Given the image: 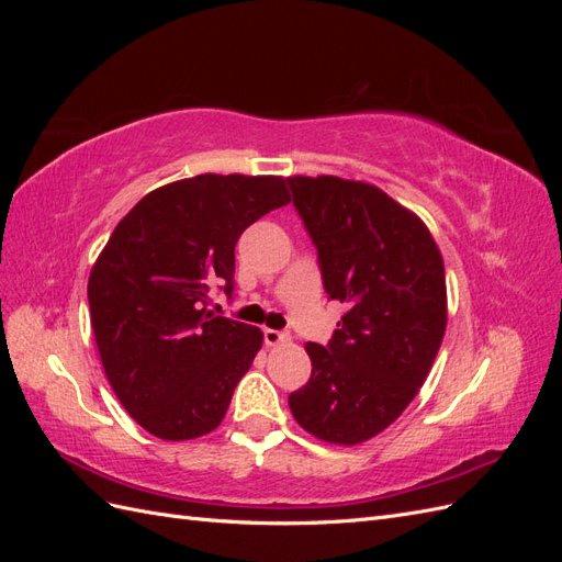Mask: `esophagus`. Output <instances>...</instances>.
<instances>
[{
  "instance_id": "34e87169",
  "label": "esophagus",
  "mask_w": 562,
  "mask_h": 562,
  "mask_svg": "<svg viewBox=\"0 0 562 562\" xmlns=\"http://www.w3.org/2000/svg\"><path fill=\"white\" fill-rule=\"evenodd\" d=\"M285 342H291V333L274 330V328H267L265 330V345L277 347V345H285Z\"/></svg>"
}]
</instances>
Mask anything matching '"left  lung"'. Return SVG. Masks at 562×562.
I'll use <instances>...</instances> for the list:
<instances>
[{
	"mask_svg": "<svg viewBox=\"0 0 562 562\" xmlns=\"http://www.w3.org/2000/svg\"><path fill=\"white\" fill-rule=\"evenodd\" d=\"M330 300L347 304L312 378L288 396L304 431L359 446L394 424L427 380L448 326L446 267L429 227L380 187L288 178Z\"/></svg>",
	"mask_w": 562,
	"mask_h": 562,
	"instance_id": "obj_1",
	"label": "left lung"
}]
</instances>
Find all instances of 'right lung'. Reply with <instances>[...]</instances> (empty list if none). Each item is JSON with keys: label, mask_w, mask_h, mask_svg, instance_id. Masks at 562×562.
I'll list each match as a JSON object with an SVG mask.
<instances>
[{"label": "right lung", "mask_w": 562, "mask_h": 562, "mask_svg": "<svg viewBox=\"0 0 562 562\" xmlns=\"http://www.w3.org/2000/svg\"><path fill=\"white\" fill-rule=\"evenodd\" d=\"M281 176L203 173L157 187L122 217L89 277L91 328L119 403L145 431L192 440L220 427L262 330L213 316L234 291V246L285 206Z\"/></svg>", "instance_id": "1"}]
</instances>
